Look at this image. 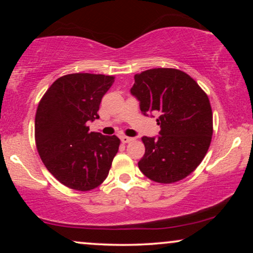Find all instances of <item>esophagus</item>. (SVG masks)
Segmentation results:
<instances>
[{
    "label": "esophagus",
    "mask_w": 253,
    "mask_h": 253,
    "mask_svg": "<svg viewBox=\"0 0 253 253\" xmlns=\"http://www.w3.org/2000/svg\"><path fill=\"white\" fill-rule=\"evenodd\" d=\"M133 138H130V137H126V136H122L121 137V141H122L123 144H127L130 143V141H132Z\"/></svg>",
    "instance_id": "obj_1"
}]
</instances>
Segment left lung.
Masks as SVG:
<instances>
[{"instance_id": "left-lung-1", "label": "left lung", "mask_w": 253, "mask_h": 253, "mask_svg": "<svg viewBox=\"0 0 253 253\" xmlns=\"http://www.w3.org/2000/svg\"><path fill=\"white\" fill-rule=\"evenodd\" d=\"M132 95L140 110L159 113L160 136L143 137L145 154L138 162L152 181L170 184L189 176L209 151L213 134L210 99L195 79L178 69L157 68L134 75Z\"/></svg>"}]
</instances>
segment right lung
Segmentation results:
<instances>
[{"instance_id": "obj_1", "label": "right lung", "mask_w": 253, "mask_h": 253, "mask_svg": "<svg viewBox=\"0 0 253 253\" xmlns=\"http://www.w3.org/2000/svg\"><path fill=\"white\" fill-rule=\"evenodd\" d=\"M114 79L65 75L40 100L34 126L38 153L50 174L68 188L89 191L108 176L121 141L116 136L91 132L87 123L99 119L100 102Z\"/></svg>"}]
</instances>
